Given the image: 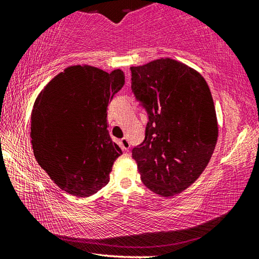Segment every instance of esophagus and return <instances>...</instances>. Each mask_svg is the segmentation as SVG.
Returning a JSON list of instances; mask_svg holds the SVG:
<instances>
[{
  "instance_id": "obj_1",
  "label": "esophagus",
  "mask_w": 259,
  "mask_h": 259,
  "mask_svg": "<svg viewBox=\"0 0 259 259\" xmlns=\"http://www.w3.org/2000/svg\"><path fill=\"white\" fill-rule=\"evenodd\" d=\"M120 144H121V147L123 148L124 151H126V152L129 151V148H130V143H129L128 138H122V139H121V142H120Z\"/></svg>"
}]
</instances>
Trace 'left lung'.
Masks as SVG:
<instances>
[{
  "label": "left lung",
  "mask_w": 259,
  "mask_h": 259,
  "mask_svg": "<svg viewBox=\"0 0 259 259\" xmlns=\"http://www.w3.org/2000/svg\"><path fill=\"white\" fill-rule=\"evenodd\" d=\"M130 69L150 119L133 157L144 185L169 198L190 187L211 159L218 138L212 96L199 72L171 58Z\"/></svg>",
  "instance_id": "left-lung-1"
}]
</instances>
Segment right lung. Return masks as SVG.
<instances>
[{
  "mask_svg": "<svg viewBox=\"0 0 259 259\" xmlns=\"http://www.w3.org/2000/svg\"><path fill=\"white\" fill-rule=\"evenodd\" d=\"M124 73L74 65L56 75L35 99L30 138L37 163L57 186L87 198L109 182L122 154L107 130V106Z\"/></svg>",
  "mask_w": 259,
  "mask_h": 259,
  "instance_id": "obj_1",
  "label": "right lung"
}]
</instances>
